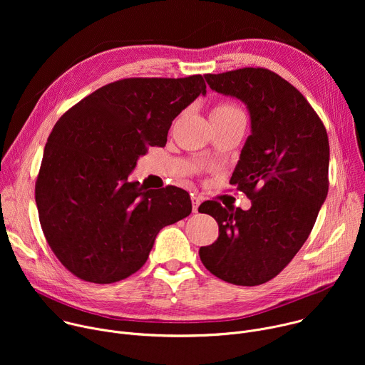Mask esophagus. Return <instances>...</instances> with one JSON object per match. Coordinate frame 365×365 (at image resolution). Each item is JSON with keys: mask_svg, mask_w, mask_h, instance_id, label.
I'll use <instances>...</instances> for the list:
<instances>
[{"mask_svg": "<svg viewBox=\"0 0 365 365\" xmlns=\"http://www.w3.org/2000/svg\"><path fill=\"white\" fill-rule=\"evenodd\" d=\"M190 200H192V210H193V212H197V207H199V205L202 202V197L197 196V195H192Z\"/></svg>", "mask_w": 365, "mask_h": 365, "instance_id": "34e87169", "label": "esophagus"}]
</instances>
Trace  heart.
Returning a JSON list of instances; mask_svg holds the SVG:
<instances>
[{
    "mask_svg": "<svg viewBox=\"0 0 365 365\" xmlns=\"http://www.w3.org/2000/svg\"><path fill=\"white\" fill-rule=\"evenodd\" d=\"M237 114H242V113L234 106V103H231V102H220L212 108L211 118H214V120H225V118H230V117L237 115Z\"/></svg>",
    "mask_w": 365,
    "mask_h": 365,
    "instance_id": "obj_1",
    "label": "heart"
}]
</instances>
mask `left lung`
Instances as JSON below:
<instances>
[{"label":"left lung","instance_id":"left-lung-1","mask_svg":"<svg viewBox=\"0 0 365 365\" xmlns=\"http://www.w3.org/2000/svg\"><path fill=\"white\" fill-rule=\"evenodd\" d=\"M205 79L248 108L251 135L230 183L251 199V207L203 202L199 210L217 220L220 235L200 247L199 257L224 282L258 286L292 262L315 225L329 187L328 134L306 98L269 69L242 68Z\"/></svg>","mask_w":365,"mask_h":365}]
</instances>
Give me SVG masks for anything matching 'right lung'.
<instances>
[{
	"label": "right lung",
	"mask_w": 365,
	"mask_h": 365,
	"mask_svg": "<svg viewBox=\"0 0 365 365\" xmlns=\"http://www.w3.org/2000/svg\"><path fill=\"white\" fill-rule=\"evenodd\" d=\"M202 75L127 78L68 110L51 130L36 203L51 251L76 277L108 284L147 262L159 231L192 212L176 186L128 182L148 147L166 145L172 121L199 95Z\"/></svg>",
	"instance_id": "add662e5"
}]
</instances>
